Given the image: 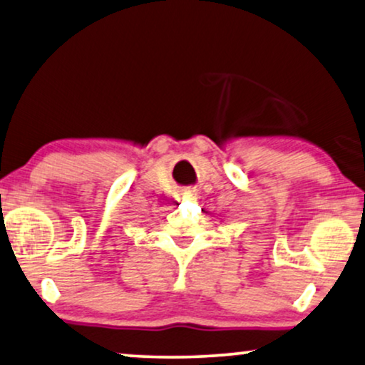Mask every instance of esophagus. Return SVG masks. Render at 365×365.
Listing matches in <instances>:
<instances>
[{"label":"esophagus","mask_w":365,"mask_h":365,"mask_svg":"<svg viewBox=\"0 0 365 365\" xmlns=\"http://www.w3.org/2000/svg\"><path fill=\"white\" fill-rule=\"evenodd\" d=\"M186 195H192V191H189V189H184V191H181V197H186Z\"/></svg>","instance_id":"34e87169"}]
</instances>
